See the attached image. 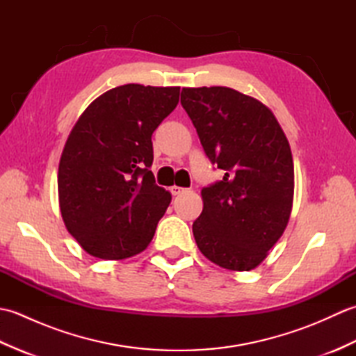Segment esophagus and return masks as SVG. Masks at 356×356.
<instances>
[{
	"label": "esophagus",
	"instance_id": "obj_1",
	"mask_svg": "<svg viewBox=\"0 0 356 356\" xmlns=\"http://www.w3.org/2000/svg\"><path fill=\"white\" fill-rule=\"evenodd\" d=\"M170 191H171V194L172 195H179V194H182L184 191H186L185 188H182V186H177V185H172L171 188H170Z\"/></svg>",
	"mask_w": 356,
	"mask_h": 356
}]
</instances>
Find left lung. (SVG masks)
Wrapping results in <instances>:
<instances>
[{
    "label": "left lung",
    "mask_w": 356,
    "mask_h": 356,
    "mask_svg": "<svg viewBox=\"0 0 356 356\" xmlns=\"http://www.w3.org/2000/svg\"><path fill=\"white\" fill-rule=\"evenodd\" d=\"M200 143L225 176L202 190L193 223L200 252L229 270H251L266 259L289 222L293 161L274 113L228 87L182 88Z\"/></svg>",
    "instance_id": "8db88e82"
}]
</instances>
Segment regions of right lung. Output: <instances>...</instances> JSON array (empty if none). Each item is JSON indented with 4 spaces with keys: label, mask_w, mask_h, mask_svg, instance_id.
Returning a JSON list of instances; mask_svg holds the SVG:
<instances>
[{
    "label": "right lung",
    "mask_w": 356,
    "mask_h": 356,
    "mask_svg": "<svg viewBox=\"0 0 356 356\" xmlns=\"http://www.w3.org/2000/svg\"><path fill=\"white\" fill-rule=\"evenodd\" d=\"M179 95L180 87L111 88L72 128L58 168L59 209L87 254L122 260L153 240L171 193L149 171L151 136L176 108Z\"/></svg>",
    "instance_id": "obj_1"
}]
</instances>
